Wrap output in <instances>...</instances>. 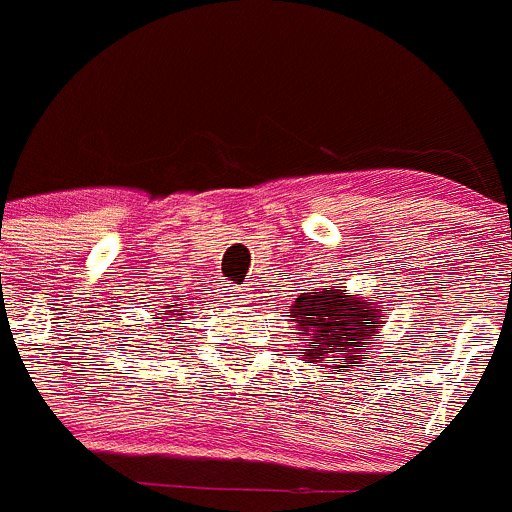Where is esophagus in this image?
<instances>
[{
    "mask_svg": "<svg viewBox=\"0 0 512 512\" xmlns=\"http://www.w3.org/2000/svg\"><path fill=\"white\" fill-rule=\"evenodd\" d=\"M252 288H227V293L232 295V300H247L250 298Z\"/></svg>",
    "mask_w": 512,
    "mask_h": 512,
    "instance_id": "esophagus-1",
    "label": "esophagus"
}]
</instances>
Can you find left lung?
<instances>
[{
    "label": "left lung",
    "instance_id": "1",
    "mask_svg": "<svg viewBox=\"0 0 512 512\" xmlns=\"http://www.w3.org/2000/svg\"><path fill=\"white\" fill-rule=\"evenodd\" d=\"M293 318L303 331L308 364H333L338 369H351L341 364H356L361 348L369 351V338L379 331L381 315L361 300L348 298L346 290H333L323 285L318 293H305L295 298Z\"/></svg>",
    "mask_w": 512,
    "mask_h": 512
}]
</instances>
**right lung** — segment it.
<instances>
[{"instance_id":"1","label":"right lung","mask_w":512,"mask_h":512,"mask_svg":"<svg viewBox=\"0 0 512 512\" xmlns=\"http://www.w3.org/2000/svg\"><path fill=\"white\" fill-rule=\"evenodd\" d=\"M166 315H171V321H174L176 315H184V310H166Z\"/></svg>"}]
</instances>
